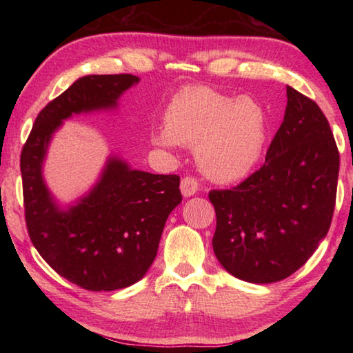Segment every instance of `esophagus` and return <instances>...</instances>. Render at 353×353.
<instances>
[{"label": "esophagus", "instance_id": "1", "mask_svg": "<svg viewBox=\"0 0 353 353\" xmlns=\"http://www.w3.org/2000/svg\"><path fill=\"white\" fill-rule=\"evenodd\" d=\"M198 190H199V182L196 181L194 177L187 176V177L182 179L181 191H182V194L185 196V198H190V196L196 194V193H198Z\"/></svg>", "mask_w": 353, "mask_h": 353}]
</instances>
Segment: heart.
Instances as JSON below:
<instances>
[{"instance_id": "obj_1", "label": "heart", "mask_w": 353, "mask_h": 353, "mask_svg": "<svg viewBox=\"0 0 353 353\" xmlns=\"http://www.w3.org/2000/svg\"><path fill=\"white\" fill-rule=\"evenodd\" d=\"M157 146L196 148L199 166L218 182L254 170L266 143V113L255 99L232 98L210 87H187L165 110V128L152 132Z\"/></svg>"}]
</instances>
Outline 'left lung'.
<instances>
[{"label": "left lung", "mask_w": 353, "mask_h": 353, "mask_svg": "<svg viewBox=\"0 0 353 353\" xmlns=\"http://www.w3.org/2000/svg\"><path fill=\"white\" fill-rule=\"evenodd\" d=\"M280 124L260 170L230 190H212L213 250L232 276L250 283L290 277L330 229L339 152L319 105L286 87Z\"/></svg>", "instance_id": "obj_1"}]
</instances>
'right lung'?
I'll list each match as a JSON object with an SVG mask.
<instances>
[{
    "instance_id": "add662e5",
    "label": "right lung",
    "mask_w": 353,
    "mask_h": 353,
    "mask_svg": "<svg viewBox=\"0 0 353 353\" xmlns=\"http://www.w3.org/2000/svg\"><path fill=\"white\" fill-rule=\"evenodd\" d=\"M140 79L132 74L83 76L35 118L20 168L29 238L59 276L88 291H113L143 279L157 255L170 213L182 202L176 174H151L109 157L97 185L61 210L43 181L51 137L73 113L113 109Z\"/></svg>"
}]
</instances>
